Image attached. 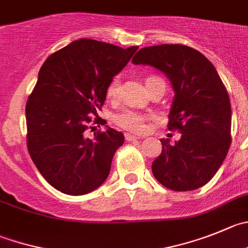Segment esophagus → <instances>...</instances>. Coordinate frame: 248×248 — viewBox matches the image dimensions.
<instances>
[{
    "label": "esophagus",
    "mask_w": 248,
    "mask_h": 248,
    "mask_svg": "<svg viewBox=\"0 0 248 248\" xmlns=\"http://www.w3.org/2000/svg\"><path fill=\"white\" fill-rule=\"evenodd\" d=\"M138 136H135V135H131V134H125V140L128 141V142H130V141H136L138 140Z\"/></svg>",
    "instance_id": "1"
}]
</instances>
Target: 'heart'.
<instances>
[{"label":"heart","instance_id":"1","mask_svg":"<svg viewBox=\"0 0 248 248\" xmlns=\"http://www.w3.org/2000/svg\"><path fill=\"white\" fill-rule=\"evenodd\" d=\"M155 77H150L147 78V80L151 79H155ZM146 80V81H147ZM118 79L115 78L112 82L109 84L108 86V90H107V95L109 97H113V96L117 93L118 91ZM145 120H146V115L141 114V113L138 112H134V110L130 109H126V110H123L120 114H118L115 117V123H117L118 125L120 128L125 129V130L131 131V133H141L145 129Z\"/></svg>","mask_w":248,"mask_h":248}]
</instances>
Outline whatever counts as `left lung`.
<instances>
[{
	"mask_svg": "<svg viewBox=\"0 0 248 248\" xmlns=\"http://www.w3.org/2000/svg\"><path fill=\"white\" fill-rule=\"evenodd\" d=\"M133 63L163 73L174 91L168 128L179 129L181 138L174 145L161 139L162 153L152 163L153 175L174 191L206 185L232 142V106L218 72L202 53L184 45L145 47Z\"/></svg>",
	"mask_w": 248,
	"mask_h": 248,
	"instance_id": "left-lung-1",
	"label": "left lung"
}]
</instances>
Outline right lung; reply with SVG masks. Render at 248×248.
Returning <instances> with one entry per match:
<instances>
[{
    "instance_id": "right-lung-1",
    "label": "right lung",
    "mask_w": 248,
    "mask_h": 248,
    "mask_svg": "<svg viewBox=\"0 0 248 248\" xmlns=\"http://www.w3.org/2000/svg\"><path fill=\"white\" fill-rule=\"evenodd\" d=\"M138 48L79 39L42 64L25 108L28 150L41 175L61 192L85 195L107 179L124 135L106 125L89 139L87 123L97 117L113 78Z\"/></svg>"
}]
</instances>
